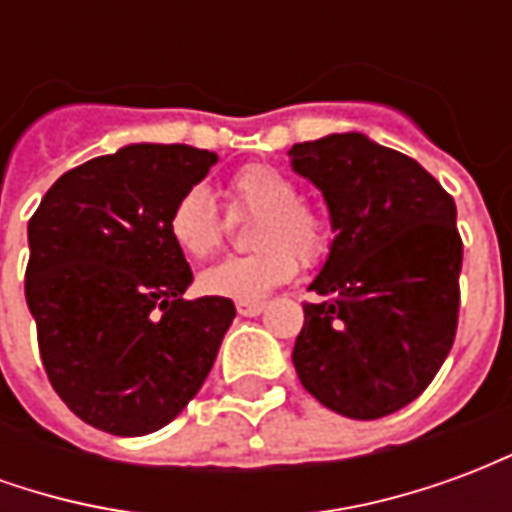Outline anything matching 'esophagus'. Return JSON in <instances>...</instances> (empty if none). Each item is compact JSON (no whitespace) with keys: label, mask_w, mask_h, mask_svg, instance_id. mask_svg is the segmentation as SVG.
<instances>
[{"label":"esophagus","mask_w":512,"mask_h":512,"mask_svg":"<svg viewBox=\"0 0 512 512\" xmlns=\"http://www.w3.org/2000/svg\"><path fill=\"white\" fill-rule=\"evenodd\" d=\"M235 310L241 312V315H246V318H255V315H260V312L266 310V301H238Z\"/></svg>","instance_id":"esophagus-1"}]
</instances>
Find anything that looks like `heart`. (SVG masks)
Returning <instances> with one entry per match:
<instances>
[{"mask_svg": "<svg viewBox=\"0 0 512 512\" xmlns=\"http://www.w3.org/2000/svg\"><path fill=\"white\" fill-rule=\"evenodd\" d=\"M230 211L257 213L252 255L227 257L200 274V288L208 296L233 301H257L285 285L304 263H318L329 255L334 230L329 213L299 200L296 180L271 164H246L235 169L224 186ZM169 238L189 257H208L222 244L224 222L216 202L202 186L180 194L167 219Z\"/></svg>", "mask_w": 512, "mask_h": 512, "instance_id": "obj_1", "label": "heart"}]
</instances>
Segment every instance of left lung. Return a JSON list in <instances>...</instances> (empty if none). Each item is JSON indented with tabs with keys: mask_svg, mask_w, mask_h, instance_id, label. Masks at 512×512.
Segmentation results:
<instances>
[{
	"mask_svg": "<svg viewBox=\"0 0 512 512\" xmlns=\"http://www.w3.org/2000/svg\"><path fill=\"white\" fill-rule=\"evenodd\" d=\"M290 167L321 189L334 230L293 348L299 381L343 417H386L425 392L455 340V202L414 158L354 131L293 145Z\"/></svg>",
	"mask_w": 512,
	"mask_h": 512,
	"instance_id": "8db88e82",
	"label": "left lung"
}]
</instances>
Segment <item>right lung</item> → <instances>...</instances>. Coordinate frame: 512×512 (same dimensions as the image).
<instances>
[{
    "mask_svg": "<svg viewBox=\"0 0 512 512\" xmlns=\"http://www.w3.org/2000/svg\"><path fill=\"white\" fill-rule=\"evenodd\" d=\"M219 158L128 145L65 172L29 219L27 307L40 359L73 414L115 436L178 417L211 373L230 299H183L191 268L167 219Z\"/></svg>",
    "mask_w": 512,
    "mask_h": 512,
    "instance_id": "obj_1",
    "label": "right lung"
}]
</instances>
